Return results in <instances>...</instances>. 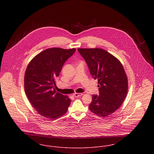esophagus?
Returning a JSON list of instances; mask_svg holds the SVG:
<instances>
[{"label": "esophagus", "mask_w": 154, "mask_h": 154, "mask_svg": "<svg viewBox=\"0 0 154 154\" xmlns=\"http://www.w3.org/2000/svg\"><path fill=\"white\" fill-rule=\"evenodd\" d=\"M82 95H83V94H82V93H75L73 94V95L75 97H79L82 96Z\"/></svg>", "instance_id": "obj_1"}]
</instances>
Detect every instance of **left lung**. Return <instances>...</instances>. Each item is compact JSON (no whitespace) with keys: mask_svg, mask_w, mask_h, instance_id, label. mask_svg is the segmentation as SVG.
<instances>
[{"mask_svg":"<svg viewBox=\"0 0 154 154\" xmlns=\"http://www.w3.org/2000/svg\"><path fill=\"white\" fill-rule=\"evenodd\" d=\"M78 51L99 84L100 95H92L89 109L100 117L108 116L120 107L128 94V79L124 67L117 58L102 48Z\"/></svg>","mask_w":154,"mask_h":154,"instance_id":"8db88e82","label":"left lung"}]
</instances>
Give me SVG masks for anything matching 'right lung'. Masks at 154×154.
I'll list each match as a JSON object with an SVG mask.
<instances>
[{
    "mask_svg": "<svg viewBox=\"0 0 154 154\" xmlns=\"http://www.w3.org/2000/svg\"><path fill=\"white\" fill-rule=\"evenodd\" d=\"M75 51L76 48H47L36 55L25 70V94L37 112L48 120L66 114L71 103L67 95L56 92L54 87L65 62Z\"/></svg>",
    "mask_w": 154,
    "mask_h": 154,
    "instance_id": "right-lung-1",
    "label": "right lung"
}]
</instances>
